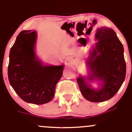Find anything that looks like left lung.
<instances>
[{
    "label": "left lung",
    "instance_id": "obj_1",
    "mask_svg": "<svg viewBox=\"0 0 132 132\" xmlns=\"http://www.w3.org/2000/svg\"><path fill=\"white\" fill-rule=\"evenodd\" d=\"M97 42L90 53L87 64L91 68L94 78L103 81L99 90L86 84L84 78L80 77L77 82L83 96L90 102H104L111 99L123 84L126 75V63L123 47L116 33L112 28L101 27L97 30Z\"/></svg>",
    "mask_w": 132,
    "mask_h": 132
}]
</instances>
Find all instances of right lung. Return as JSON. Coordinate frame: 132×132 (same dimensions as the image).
Returning a JSON list of instances; mask_svg holds the SVG:
<instances>
[{
  "instance_id": "right-lung-1",
  "label": "right lung",
  "mask_w": 132,
  "mask_h": 132,
  "mask_svg": "<svg viewBox=\"0 0 132 132\" xmlns=\"http://www.w3.org/2000/svg\"><path fill=\"white\" fill-rule=\"evenodd\" d=\"M36 31L23 30L10 51L8 78L10 85L25 102L40 104L53 98L63 66H43L35 54Z\"/></svg>"
}]
</instances>
